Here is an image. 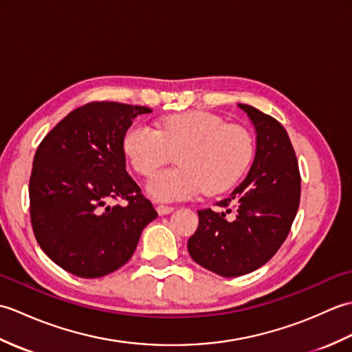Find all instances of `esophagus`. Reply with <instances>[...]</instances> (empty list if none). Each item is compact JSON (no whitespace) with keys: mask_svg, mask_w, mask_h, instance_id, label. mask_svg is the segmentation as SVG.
<instances>
[{"mask_svg":"<svg viewBox=\"0 0 352 352\" xmlns=\"http://www.w3.org/2000/svg\"><path fill=\"white\" fill-rule=\"evenodd\" d=\"M155 210H157V213H159L160 216H163V214H169L172 210H174V207L160 204V206H157V207H155Z\"/></svg>","mask_w":352,"mask_h":352,"instance_id":"obj_1","label":"esophagus"}]
</instances>
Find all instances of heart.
Returning a JSON list of instances; mask_svg holds the SVG:
<instances>
[{"instance_id":"1","label":"heart","mask_w":352,"mask_h":352,"mask_svg":"<svg viewBox=\"0 0 352 352\" xmlns=\"http://www.w3.org/2000/svg\"><path fill=\"white\" fill-rule=\"evenodd\" d=\"M252 149L248 131L206 111L168 116L160 130L136 122L124 136V153L140 175H151L178 154L180 166L157 172L146 184L149 195L159 201L231 189L248 168Z\"/></svg>"}]
</instances>
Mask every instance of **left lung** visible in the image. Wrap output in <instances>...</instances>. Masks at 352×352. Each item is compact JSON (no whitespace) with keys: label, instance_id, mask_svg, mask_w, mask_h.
<instances>
[{"label":"left lung","instance_id":"left-lung-1","mask_svg":"<svg viewBox=\"0 0 352 352\" xmlns=\"http://www.w3.org/2000/svg\"><path fill=\"white\" fill-rule=\"evenodd\" d=\"M237 106L256 129V157L245 180L218 203L226 212L198 210V228L188 242L190 257L221 276H241L267 263L286 241L301 197V175L287 131L256 107ZM231 202L236 207L234 220L226 218Z\"/></svg>","mask_w":352,"mask_h":352}]
</instances>
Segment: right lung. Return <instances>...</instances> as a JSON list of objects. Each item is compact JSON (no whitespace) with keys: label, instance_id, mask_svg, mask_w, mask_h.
<instances>
[{"label":"right lung","instance_id":"obj_1","mask_svg":"<svg viewBox=\"0 0 352 352\" xmlns=\"http://www.w3.org/2000/svg\"><path fill=\"white\" fill-rule=\"evenodd\" d=\"M151 109L95 101L62 119L37 146L30 177L36 241L65 271L100 278L124 266L157 212L125 170L124 136ZM125 199L126 206H107Z\"/></svg>","mask_w":352,"mask_h":352}]
</instances>
